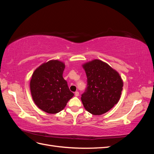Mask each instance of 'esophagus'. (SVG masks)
Here are the masks:
<instances>
[{
	"instance_id": "34e87169",
	"label": "esophagus",
	"mask_w": 154,
	"mask_h": 154,
	"mask_svg": "<svg viewBox=\"0 0 154 154\" xmlns=\"http://www.w3.org/2000/svg\"><path fill=\"white\" fill-rule=\"evenodd\" d=\"M75 96H79V92H78V91H76V92H75Z\"/></svg>"
}]
</instances>
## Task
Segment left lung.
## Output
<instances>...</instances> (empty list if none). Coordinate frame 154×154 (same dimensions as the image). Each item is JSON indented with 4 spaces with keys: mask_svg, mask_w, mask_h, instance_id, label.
Returning a JSON list of instances; mask_svg holds the SVG:
<instances>
[{
    "mask_svg": "<svg viewBox=\"0 0 154 154\" xmlns=\"http://www.w3.org/2000/svg\"><path fill=\"white\" fill-rule=\"evenodd\" d=\"M87 87L81 100L85 109L93 115H101L118 103L123 82L119 73L108 64L94 60L83 65Z\"/></svg>",
    "mask_w": 154,
    "mask_h": 154,
    "instance_id": "left-lung-1",
    "label": "left lung"
}]
</instances>
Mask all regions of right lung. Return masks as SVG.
I'll return each mask as SVG.
<instances>
[{
  "label": "right lung",
  "mask_w": 154,
  "mask_h": 154,
  "mask_svg": "<svg viewBox=\"0 0 154 154\" xmlns=\"http://www.w3.org/2000/svg\"><path fill=\"white\" fill-rule=\"evenodd\" d=\"M65 64L57 60L42 64L30 82L31 96L39 109L49 114L62 110L74 96L63 78Z\"/></svg>",
  "instance_id": "add662e5"
}]
</instances>
